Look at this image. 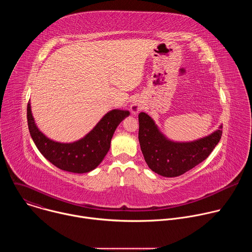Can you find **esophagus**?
I'll use <instances>...</instances> for the list:
<instances>
[{
    "mask_svg": "<svg viewBox=\"0 0 252 252\" xmlns=\"http://www.w3.org/2000/svg\"><path fill=\"white\" fill-rule=\"evenodd\" d=\"M142 107H143L142 102L139 99H134L130 104V112L134 115L138 114L142 110Z\"/></svg>",
    "mask_w": 252,
    "mask_h": 252,
    "instance_id": "1",
    "label": "esophagus"
}]
</instances>
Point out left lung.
Masks as SVG:
<instances>
[{"label": "left lung", "mask_w": 252, "mask_h": 252, "mask_svg": "<svg viewBox=\"0 0 252 252\" xmlns=\"http://www.w3.org/2000/svg\"><path fill=\"white\" fill-rule=\"evenodd\" d=\"M138 140L149 167L165 177H175L202 162L217 147L222 134V125L212 133L192 140L173 141L167 138L146 113L138 115Z\"/></svg>", "instance_id": "obj_1"}]
</instances>
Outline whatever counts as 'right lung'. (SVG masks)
<instances>
[{"instance_id":"right-lung-1","label":"right lung","mask_w":252,"mask_h":252,"mask_svg":"<svg viewBox=\"0 0 252 252\" xmlns=\"http://www.w3.org/2000/svg\"><path fill=\"white\" fill-rule=\"evenodd\" d=\"M128 116V111H110L84 137L66 143L55 141L45 135L34 123L30 102L27 107L28 126L35 147L55 166L74 173L90 172L102 161L110 151L115 130Z\"/></svg>"}]
</instances>
